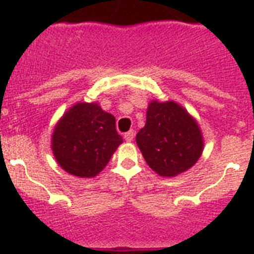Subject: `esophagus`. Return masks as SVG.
I'll return each instance as SVG.
<instances>
[{
  "label": "esophagus",
  "mask_w": 254,
  "mask_h": 254,
  "mask_svg": "<svg viewBox=\"0 0 254 254\" xmlns=\"http://www.w3.org/2000/svg\"><path fill=\"white\" fill-rule=\"evenodd\" d=\"M124 138H125V141H127V142H131V141H133V138H134V131L133 130L127 131V133L124 134Z\"/></svg>",
  "instance_id": "34e87169"
}]
</instances>
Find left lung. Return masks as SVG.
I'll return each mask as SVG.
<instances>
[{
    "label": "left lung",
    "mask_w": 254,
    "mask_h": 254,
    "mask_svg": "<svg viewBox=\"0 0 254 254\" xmlns=\"http://www.w3.org/2000/svg\"><path fill=\"white\" fill-rule=\"evenodd\" d=\"M135 141L149 167L161 177H177L191 169L204 145L195 119L175 101H151Z\"/></svg>",
    "instance_id": "obj_1"
}]
</instances>
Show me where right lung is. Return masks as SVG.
Instances as JSON below:
<instances>
[{
  "label": "right lung",
  "mask_w": 254,
  "mask_h": 254,
  "mask_svg": "<svg viewBox=\"0 0 254 254\" xmlns=\"http://www.w3.org/2000/svg\"><path fill=\"white\" fill-rule=\"evenodd\" d=\"M123 143L116 119L96 103H77L54 129L51 149L59 166L79 178H92L107 166Z\"/></svg>",
  "instance_id": "right-lung-1"
}]
</instances>
